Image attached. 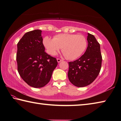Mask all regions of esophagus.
<instances>
[{"label":"esophagus","instance_id":"obj_1","mask_svg":"<svg viewBox=\"0 0 121 121\" xmlns=\"http://www.w3.org/2000/svg\"><path fill=\"white\" fill-rule=\"evenodd\" d=\"M57 62H58V63H60L61 61H62V59H59V58H57Z\"/></svg>","mask_w":121,"mask_h":121}]
</instances>
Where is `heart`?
I'll return each instance as SVG.
<instances>
[{
  "mask_svg": "<svg viewBox=\"0 0 121 121\" xmlns=\"http://www.w3.org/2000/svg\"><path fill=\"white\" fill-rule=\"evenodd\" d=\"M43 44L50 55H56L62 48L66 58L74 60L85 52L87 40L83 35L62 33L55 35L53 39L46 36L43 39Z\"/></svg>",
  "mask_w": 121,
  "mask_h": 121,
  "instance_id": "heart-1",
  "label": "heart"
}]
</instances>
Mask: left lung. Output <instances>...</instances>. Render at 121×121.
Wrapping results in <instances>:
<instances>
[{
	"label": "left lung",
	"instance_id": "obj_1",
	"mask_svg": "<svg viewBox=\"0 0 121 121\" xmlns=\"http://www.w3.org/2000/svg\"><path fill=\"white\" fill-rule=\"evenodd\" d=\"M88 47L77 60L69 62L68 78L78 87L87 86L94 82L100 71L102 56L100 47L95 36L88 33Z\"/></svg>",
	"mask_w": 121,
	"mask_h": 121
}]
</instances>
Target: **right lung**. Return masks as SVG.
Returning <instances> with one entry per match:
<instances>
[{"label":"right lung","mask_w":121,"mask_h":121,"mask_svg":"<svg viewBox=\"0 0 121 121\" xmlns=\"http://www.w3.org/2000/svg\"><path fill=\"white\" fill-rule=\"evenodd\" d=\"M41 30L26 32L17 43L16 60L21 77L30 86L42 88L52 77L58 63L44 52Z\"/></svg>","instance_id":"obj_1"}]
</instances>
